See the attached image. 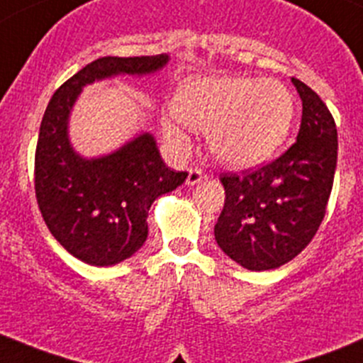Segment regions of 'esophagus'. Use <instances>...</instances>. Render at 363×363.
<instances>
[{"label":"esophagus","instance_id":"obj_1","mask_svg":"<svg viewBox=\"0 0 363 363\" xmlns=\"http://www.w3.org/2000/svg\"><path fill=\"white\" fill-rule=\"evenodd\" d=\"M203 178H205V172H203V169H199V167H191V169H189L187 185H196V184H199V182H201Z\"/></svg>","mask_w":363,"mask_h":363}]
</instances>
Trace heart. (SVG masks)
<instances>
[{
    "mask_svg": "<svg viewBox=\"0 0 363 363\" xmlns=\"http://www.w3.org/2000/svg\"><path fill=\"white\" fill-rule=\"evenodd\" d=\"M176 113L206 130L208 146L231 165H253L283 144L294 117V98L281 82L255 78H192L179 89ZM169 139L185 146L184 132L167 124Z\"/></svg>",
    "mask_w": 363,
    "mask_h": 363,
    "instance_id": "heart-1",
    "label": "heart"
}]
</instances>
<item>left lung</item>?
I'll use <instances>...</instances> for the list:
<instances>
[{
	"label": "left lung",
	"mask_w": 363,
	"mask_h": 363,
	"mask_svg": "<svg viewBox=\"0 0 363 363\" xmlns=\"http://www.w3.org/2000/svg\"><path fill=\"white\" fill-rule=\"evenodd\" d=\"M292 84L303 101L296 143L267 164L219 178L226 196L216 240L250 271H269L298 257L315 237L333 187L335 119L317 92L298 78Z\"/></svg>",
	"instance_id": "8db88e82"
}]
</instances>
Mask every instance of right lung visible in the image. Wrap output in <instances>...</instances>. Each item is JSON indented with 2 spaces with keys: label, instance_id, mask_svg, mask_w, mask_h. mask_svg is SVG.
Wrapping results in <instances>:
<instances>
[{
  "label": "right lung",
  "instance_id": "obj_1",
  "mask_svg": "<svg viewBox=\"0 0 363 363\" xmlns=\"http://www.w3.org/2000/svg\"><path fill=\"white\" fill-rule=\"evenodd\" d=\"M167 55L101 57L72 74L51 96L35 147V198L51 235L78 260L113 265L132 257L147 237V210L189 172L171 171L150 133L116 153L80 158L67 140V117L82 87L113 74H144Z\"/></svg>",
  "mask_w": 363,
  "mask_h": 363
}]
</instances>
